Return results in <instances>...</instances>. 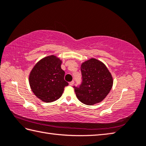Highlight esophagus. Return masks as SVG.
Wrapping results in <instances>:
<instances>
[{
    "label": "esophagus",
    "instance_id": "1",
    "mask_svg": "<svg viewBox=\"0 0 146 146\" xmlns=\"http://www.w3.org/2000/svg\"><path fill=\"white\" fill-rule=\"evenodd\" d=\"M74 83H75V82H74V81H71V82H70L69 83V84H70V85H71H71H73L74 84Z\"/></svg>",
    "mask_w": 146,
    "mask_h": 146
}]
</instances>
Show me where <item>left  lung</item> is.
<instances>
[{
    "instance_id": "1",
    "label": "left lung",
    "mask_w": 146,
    "mask_h": 146,
    "mask_svg": "<svg viewBox=\"0 0 146 146\" xmlns=\"http://www.w3.org/2000/svg\"><path fill=\"white\" fill-rule=\"evenodd\" d=\"M82 82L79 87L74 86L76 98L86 105L101 102L110 93L113 79L106 65L91 58L81 64Z\"/></svg>"
}]
</instances>
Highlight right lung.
<instances>
[{"mask_svg":"<svg viewBox=\"0 0 146 146\" xmlns=\"http://www.w3.org/2000/svg\"><path fill=\"white\" fill-rule=\"evenodd\" d=\"M62 61L51 55L40 59L34 66L29 75L31 89L36 98L45 102L59 99L68 83L64 79V71L61 69Z\"/></svg>","mask_w":146,"mask_h":146,"instance_id":"add662e5","label":"right lung"}]
</instances>
